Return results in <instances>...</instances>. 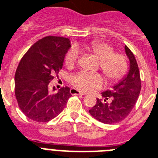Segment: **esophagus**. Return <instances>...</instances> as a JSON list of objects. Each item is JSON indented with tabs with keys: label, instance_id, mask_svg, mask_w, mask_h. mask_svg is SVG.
<instances>
[{
	"label": "esophagus",
	"instance_id": "obj_1",
	"mask_svg": "<svg viewBox=\"0 0 158 158\" xmlns=\"http://www.w3.org/2000/svg\"><path fill=\"white\" fill-rule=\"evenodd\" d=\"M70 94H72V95H79V96H83V95H85L84 93H83V92L76 90V89H75V88H71L70 91Z\"/></svg>",
	"mask_w": 158,
	"mask_h": 158
}]
</instances>
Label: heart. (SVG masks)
<instances>
[{
	"mask_svg": "<svg viewBox=\"0 0 158 158\" xmlns=\"http://www.w3.org/2000/svg\"><path fill=\"white\" fill-rule=\"evenodd\" d=\"M94 54L100 60V68L110 80H118L125 75L127 70V62L125 56L121 53H114V50L110 44L103 42H93L90 44L80 46ZM79 52L75 48L68 50L65 56V63L67 67H72L76 63ZM102 77L97 73L80 71L71 77V83L75 88L82 92H88L100 88L102 84Z\"/></svg>",
	"mask_w": 158,
	"mask_h": 158,
	"instance_id": "b5f03b06",
	"label": "heart"
}]
</instances>
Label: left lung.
<instances>
[{
  "label": "left lung",
  "mask_w": 158,
  "mask_h": 158,
  "mask_svg": "<svg viewBox=\"0 0 158 158\" xmlns=\"http://www.w3.org/2000/svg\"><path fill=\"white\" fill-rule=\"evenodd\" d=\"M124 49L129 60L127 72L111 90L101 94L103 99L97 98V104L89 110L90 114L103 123H117L125 119L134 108L141 89L136 60L127 46Z\"/></svg>",
  "instance_id": "obj_1"
}]
</instances>
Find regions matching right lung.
Masks as SVG:
<instances>
[{"mask_svg":"<svg viewBox=\"0 0 158 158\" xmlns=\"http://www.w3.org/2000/svg\"><path fill=\"white\" fill-rule=\"evenodd\" d=\"M70 40L47 36L35 43L19 62L15 76V97L28 118L45 123L60 114L71 97L70 88L55 92L49 83L63 66Z\"/></svg>","mask_w":158,"mask_h":158,"instance_id":"right-lung-1","label":"right lung"}]
</instances>
